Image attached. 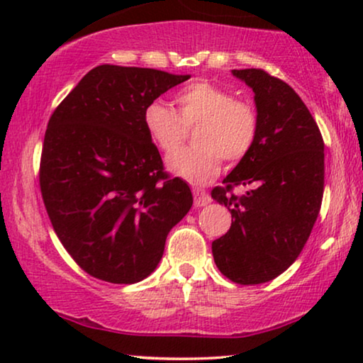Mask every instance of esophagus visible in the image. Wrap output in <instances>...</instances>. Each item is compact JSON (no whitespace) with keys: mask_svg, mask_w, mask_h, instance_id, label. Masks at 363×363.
Here are the masks:
<instances>
[{"mask_svg":"<svg viewBox=\"0 0 363 363\" xmlns=\"http://www.w3.org/2000/svg\"><path fill=\"white\" fill-rule=\"evenodd\" d=\"M193 196H195V206H206L211 203V196L205 190H201V188H195Z\"/></svg>","mask_w":363,"mask_h":363,"instance_id":"obj_1","label":"esophagus"}]
</instances>
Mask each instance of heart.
Instances as JSON below:
<instances>
[{
  "label": "heart",
  "mask_w": 363,
  "mask_h": 363,
  "mask_svg": "<svg viewBox=\"0 0 363 363\" xmlns=\"http://www.w3.org/2000/svg\"><path fill=\"white\" fill-rule=\"evenodd\" d=\"M178 113L160 101L143 111V127L163 153L175 152L193 130L195 145L168 158V170L195 185L211 182L221 170L223 158L240 162L252 150L259 133V117L252 104L235 99L216 84L198 81L175 96Z\"/></svg>",
  "instance_id": "obj_1"
}]
</instances>
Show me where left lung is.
Instances as JSON below:
<instances>
[{"mask_svg": "<svg viewBox=\"0 0 363 363\" xmlns=\"http://www.w3.org/2000/svg\"><path fill=\"white\" fill-rule=\"evenodd\" d=\"M255 92L259 133L252 150L213 188L231 228L213 241L218 269L238 284L282 274L301 255L324 195V140L294 89L262 69H233ZM253 186L236 197L233 186Z\"/></svg>", "mask_w": 363, "mask_h": 363, "instance_id": "8db88e82", "label": "left lung"}]
</instances>
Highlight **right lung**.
<instances>
[{"mask_svg": "<svg viewBox=\"0 0 363 363\" xmlns=\"http://www.w3.org/2000/svg\"><path fill=\"white\" fill-rule=\"evenodd\" d=\"M190 76L102 64L49 118L39 185L62 246L87 274L133 284L160 262L190 211V186L163 172L143 111Z\"/></svg>", "mask_w": 363, "mask_h": 363, "instance_id": "1", "label": "right lung"}]
</instances>
